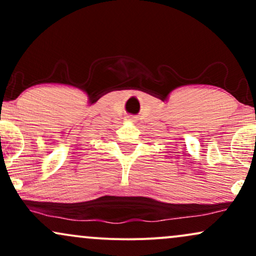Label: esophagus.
Returning a JSON list of instances; mask_svg holds the SVG:
<instances>
[{
	"label": "esophagus",
	"mask_w": 256,
	"mask_h": 256,
	"mask_svg": "<svg viewBox=\"0 0 256 256\" xmlns=\"http://www.w3.org/2000/svg\"><path fill=\"white\" fill-rule=\"evenodd\" d=\"M126 120H128V122H134V118H128Z\"/></svg>",
	"instance_id": "1"
}]
</instances>
